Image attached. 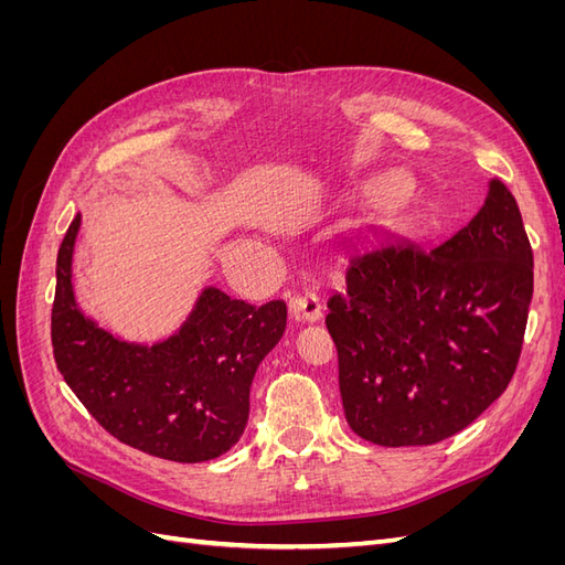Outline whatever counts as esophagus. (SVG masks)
Segmentation results:
<instances>
[{
    "instance_id": "1",
    "label": "esophagus",
    "mask_w": 565,
    "mask_h": 565,
    "mask_svg": "<svg viewBox=\"0 0 565 565\" xmlns=\"http://www.w3.org/2000/svg\"><path fill=\"white\" fill-rule=\"evenodd\" d=\"M289 309H292V313L301 320H309V322H316L322 318V301L316 292H303L299 297H295L292 301H289Z\"/></svg>"
}]
</instances>
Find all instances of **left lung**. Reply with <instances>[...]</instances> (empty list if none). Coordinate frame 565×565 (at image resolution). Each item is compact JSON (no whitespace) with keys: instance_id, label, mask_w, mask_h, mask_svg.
Returning <instances> with one entry per match:
<instances>
[{"instance_id":"1","label":"left lung","mask_w":565,"mask_h":565,"mask_svg":"<svg viewBox=\"0 0 565 565\" xmlns=\"http://www.w3.org/2000/svg\"><path fill=\"white\" fill-rule=\"evenodd\" d=\"M533 249L500 179L436 245L372 233L349 249L324 324L351 429L377 446H431L498 401L523 347Z\"/></svg>"}]
</instances>
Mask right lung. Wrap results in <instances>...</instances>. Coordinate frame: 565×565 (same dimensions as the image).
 <instances>
[{"mask_svg": "<svg viewBox=\"0 0 565 565\" xmlns=\"http://www.w3.org/2000/svg\"><path fill=\"white\" fill-rule=\"evenodd\" d=\"M73 218L56 259L51 344L65 384L127 446L162 459L207 461L241 440L254 372L278 344L285 301L252 306L204 287L181 328L156 344L113 334L84 316L73 289Z\"/></svg>", "mask_w": 565, "mask_h": 565, "instance_id": "1", "label": "right lung"}]
</instances>
